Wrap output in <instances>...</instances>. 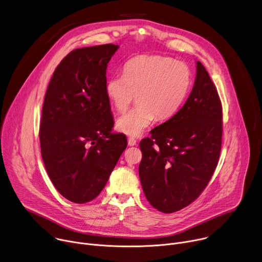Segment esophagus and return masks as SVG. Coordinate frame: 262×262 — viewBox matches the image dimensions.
I'll return each instance as SVG.
<instances>
[{
	"mask_svg": "<svg viewBox=\"0 0 262 262\" xmlns=\"http://www.w3.org/2000/svg\"><path fill=\"white\" fill-rule=\"evenodd\" d=\"M127 143H128L129 146H135V145H137V140L134 139V138H128Z\"/></svg>",
	"mask_w": 262,
	"mask_h": 262,
	"instance_id": "1",
	"label": "esophagus"
}]
</instances>
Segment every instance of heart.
Wrapping results in <instances>:
<instances>
[{"label":"heart","instance_id":"b5f03b06","mask_svg":"<svg viewBox=\"0 0 262 262\" xmlns=\"http://www.w3.org/2000/svg\"><path fill=\"white\" fill-rule=\"evenodd\" d=\"M192 81L189 66L162 56H140L124 65V74L107 79L105 93L111 103L125 111L137 95V105L116 121L117 129L138 137L154 120L173 117L188 95Z\"/></svg>","mask_w":262,"mask_h":262}]
</instances>
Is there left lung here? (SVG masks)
Wrapping results in <instances>:
<instances>
[{"label":"left lung","mask_w":262,"mask_h":262,"mask_svg":"<svg viewBox=\"0 0 262 262\" xmlns=\"http://www.w3.org/2000/svg\"><path fill=\"white\" fill-rule=\"evenodd\" d=\"M183 106L140 142L139 176L146 199L171 213L196 200L210 180L222 146V104L201 62Z\"/></svg>","instance_id":"left-lung-1"}]
</instances>
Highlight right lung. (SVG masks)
I'll use <instances>...</instances> for the list:
<instances>
[{"label":"right lung","instance_id":"1","mask_svg":"<svg viewBox=\"0 0 262 262\" xmlns=\"http://www.w3.org/2000/svg\"><path fill=\"white\" fill-rule=\"evenodd\" d=\"M102 45L70 52L49 84L39 140L47 172L73 203L96 198L127 146L114 126L105 93L106 67L118 50Z\"/></svg>","mask_w":262,"mask_h":262}]
</instances>
